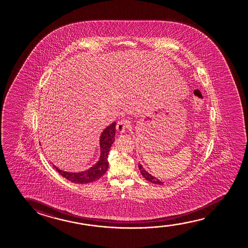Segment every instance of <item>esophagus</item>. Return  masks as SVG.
<instances>
[{
	"mask_svg": "<svg viewBox=\"0 0 248 248\" xmlns=\"http://www.w3.org/2000/svg\"><path fill=\"white\" fill-rule=\"evenodd\" d=\"M130 125V122H129L128 119H122L119 120L117 126H116V129L119 131V133H124L125 131V129L127 128H129Z\"/></svg>",
	"mask_w": 248,
	"mask_h": 248,
	"instance_id": "1",
	"label": "esophagus"
}]
</instances>
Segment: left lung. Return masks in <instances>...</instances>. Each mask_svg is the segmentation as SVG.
<instances>
[{"label": "left lung", "mask_w": 248, "mask_h": 248, "mask_svg": "<svg viewBox=\"0 0 248 248\" xmlns=\"http://www.w3.org/2000/svg\"><path fill=\"white\" fill-rule=\"evenodd\" d=\"M139 169L140 170V173L142 174V176L146 179V180H148L150 182H152L153 184H156V185H163V182L160 181L159 180H157L156 178L153 176L152 174H150L148 172H146V170L143 169V167L141 166V164L139 163Z\"/></svg>", "instance_id": "8db88e82"}]
</instances>
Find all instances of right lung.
Masks as SVG:
<instances>
[{"mask_svg":"<svg viewBox=\"0 0 248 248\" xmlns=\"http://www.w3.org/2000/svg\"><path fill=\"white\" fill-rule=\"evenodd\" d=\"M116 123L113 122L110 125L108 126L102 135L100 136V148H101V156L98 162L95 163L94 166L91 169L79 172V173H70L59 170L58 168L54 166L55 170L64 177L65 179L77 184H87L99 180L101 177L106 173L108 169V153L114 141L115 137Z\"/></svg>","mask_w":248,"mask_h":248,"instance_id":"add662e5","label":"right lung"}]
</instances>
